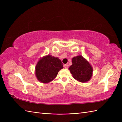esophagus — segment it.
I'll return each instance as SVG.
<instances>
[{
    "instance_id": "esophagus-1",
    "label": "esophagus",
    "mask_w": 122,
    "mask_h": 122,
    "mask_svg": "<svg viewBox=\"0 0 122 122\" xmlns=\"http://www.w3.org/2000/svg\"><path fill=\"white\" fill-rule=\"evenodd\" d=\"M68 64H64V68H65V69H68Z\"/></svg>"
}]
</instances>
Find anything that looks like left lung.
Returning <instances> with one entry per match:
<instances>
[{
    "label": "left lung",
    "instance_id": "obj_1",
    "mask_svg": "<svg viewBox=\"0 0 122 122\" xmlns=\"http://www.w3.org/2000/svg\"><path fill=\"white\" fill-rule=\"evenodd\" d=\"M72 63L69 69L74 79L82 83L89 81L93 72V68L89 62L82 56H77L72 58Z\"/></svg>",
    "mask_w": 122,
    "mask_h": 122
}]
</instances>
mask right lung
Instances as JSON below:
<instances>
[{"instance_id":"right-lung-1","label":"right lung","mask_w":122,"mask_h":122,"mask_svg":"<svg viewBox=\"0 0 122 122\" xmlns=\"http://www.w3.org/2000/svg\"><path fill=\"white\" fill-rule=\"evenodd\" d=\"M58 58L48 55L41 58L36 66L35 74L39 81L48 83L57 76L59 71L63 68Z\"/></svg>"}]
</instances>
